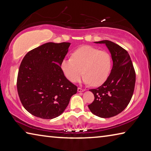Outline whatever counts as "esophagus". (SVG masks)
Wrapping results in <instances>:
<instances>
[{
    "label": "esophagus",
    "instance_id": "34e87169",
    "mask_svg": "<svg viewBox=\"0 0 151 151\" xmlns=\"http://www.w3.org/2000/svg\"><path fill=\"white\" fill-rule=\"evenodd\" d=\"M77 90H78V92H83V91H85V89L81 88H80V87H78Z\"/></svg>",
    "mask_w": 151,
    "mask_h": 151
}]
</instances>
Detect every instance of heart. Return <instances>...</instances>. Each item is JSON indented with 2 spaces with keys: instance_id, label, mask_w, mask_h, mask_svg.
Returning <instances> with one entry per match:
<instances>
[{
  "instance_id": "1",
  "label": "heart",
  "mask_w": 151,
  "mask_h": 151,
  "mask_svg": "<svg viewBox=\"0 0 151 151\" xmlns=\"http://www.w3.org/2000/svg\"><path fill=\"white\" fill-rule=\"evenodd\" d=\"M112 66V58L109 52L92 46H83L76 49L72 57L61 61L60 68L65 77L76 83L82 75L83 81L91 86H100L108 78Z\"/></svg>"
}]
</instances>
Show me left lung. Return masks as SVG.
Here are the masks:
<instances>
[{"mask_svg": "<svg viewBox=\"0 0 151 151\" xmlns=\"http://www.w3.org/2000/svg\"><path fill=\"white\" fill-rule=\"evenodd\" d=\"M105 44L111 54L112 68L106 81L99 87L90 89L94 99L88 106L92 113L101 118H110L121 113L133 94L136 74L127 51L110 40L95 42Z\"/></svg>", "mask_w": 151, "mask_h": 151, "instance_id": "obj_1", "label": "left lung"}]
</instances>
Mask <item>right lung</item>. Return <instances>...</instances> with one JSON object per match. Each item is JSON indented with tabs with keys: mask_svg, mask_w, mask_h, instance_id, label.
Segmentation results:
<instances>
[{
	"mask_svg": "<svg viewBox=\"0 0 151 151\" xmlns=\"http://www.w3.org/2000/svg\"><path fill=\"white\" fill-rule=\"evenodd\" d=\"M70 43L47 42L29 51L20 63L17 91L27 111L44 119L63 113L77 86L68 80L60 63Z\"/></svg>",
	"mask_w": 151,
	"mask_h": 151,
	"instance_id": "1",
	"label": "right lung"
}]
</instances>
